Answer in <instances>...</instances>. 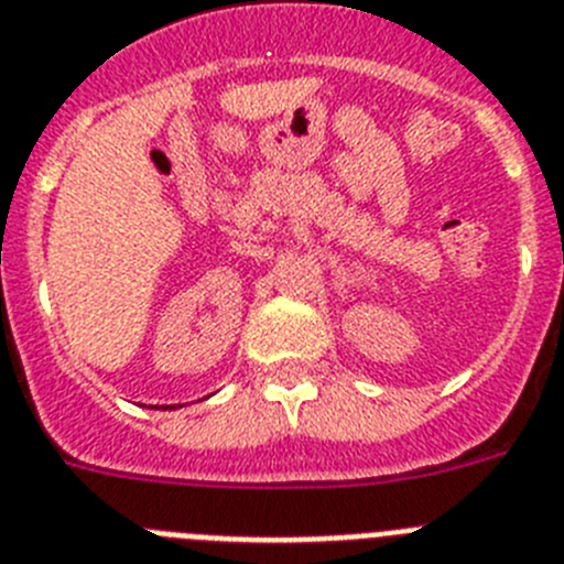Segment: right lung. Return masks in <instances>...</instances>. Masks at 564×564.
<instances>
[{"label": "right lung", "instance_id": "right-lung-1", "mask_svg": "<svg viewBox=\"0 0 564 564\" xmlns=\"http://www.w3.org/2000/svg\"><path fill=\"white\" fill-rule=\"evenodd\" d=\"M170 409H175V405H170Z\"/></svg>", "mask_w": 564, "mask_h": 564}]
</instances>
